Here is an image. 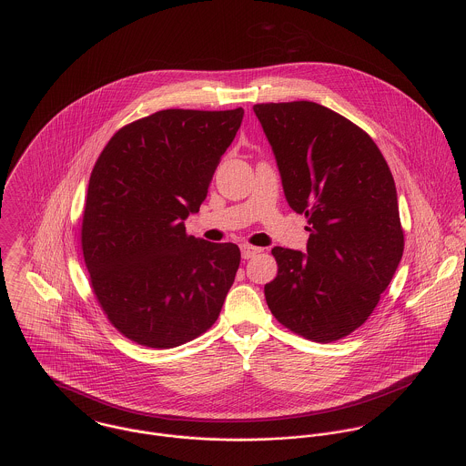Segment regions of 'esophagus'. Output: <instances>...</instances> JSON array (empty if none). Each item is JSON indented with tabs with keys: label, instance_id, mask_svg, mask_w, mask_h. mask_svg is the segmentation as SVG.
Returning <instances> with one entry per match:
<instances>
[{
	"label": "esophagus",
	"instance_id": "1",
	"mask_svg": "<svg viewBox=\"0 0 466 466\" xmlns=\"http://www.w3.org/2000/svg\"><path fill=\"white\" fill-rule=\"evenodd\" d=\"M240 251H242V258H244V259H249V258H253L254 254L259 253L261 249H259V248H254V246H249V244H244V246L240 248Z\"/></svg>",
	"mask_w": 466,
	"mask_h": 466
}]
</instances>
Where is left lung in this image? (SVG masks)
I'll return each mask as SVG.
<instances>
[{
    "instance_id": "left-lung-1",
    "label": "left lung",
    "mask_w": 466,
    "mask_h": 466,
    "mask_svg": "<svg viewBox=\"0 0 466 466\" xmlns=\"http://www.w3.org/2000/svg\"><path fill=\"white\" fill-rule=\"evenodd\" d=\"M292 210L308 218L306 254L274 248L278 276L265 285L276 320L329 343L372 315L404 251L395 181L367 131L313 103H259Z\"/></svg>"
}]
</instances>
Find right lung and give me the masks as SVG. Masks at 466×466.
<instances>
[{
	"instance_id": "add662e5",
	"label": "right lung",
	"mask_w": 466,
	"mask_h": 466,
	"mask_svg": "<svg viewBox=\"0 0 466 466\" xmlns=\"http://www.w3.org/2000/svg\"><path fill=\"white\" fill-rule=\"evenodd\" d=\"M244 110L169 108L114 133L88 179L82 251L92 292L127 339L170 349L207 333L240 265L238 246L187 233Z\"/></svg>"
}]
</instances>
